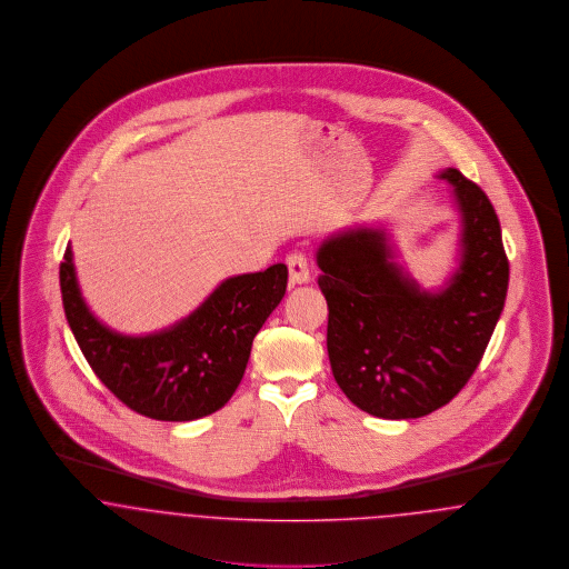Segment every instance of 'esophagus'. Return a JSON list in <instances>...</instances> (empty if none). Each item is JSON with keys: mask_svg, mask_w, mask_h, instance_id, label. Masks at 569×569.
Segmentation results:
<instances>
[{"mask_svg": "<svg viewBox=\"0 0 569 569\" xmlns=\"http://www.w3.org/2000/svg\"><path fill=\"white\" fill-rule=\"evenodd\" d=\"M287 268H289V278L293 284H306L310 282V268H308V259L303 252H291L287 257Z\"/></svg>", "mask_w": 569, "mask_h": 569, "instance_id": "esophagus-1", "label": "esophagus"}]
</instances>
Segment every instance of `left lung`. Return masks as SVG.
<instances>
[{
	"label": "left lung",
	"instance_id": "obj_1",
	"mask_svg": "<svg viewBox=\"0 0 569 569\" xmlns=\"http://www.w3.org/2000/svg\"><path fill=\"white\" fill-rule=\"evenodd\" d=\"M460 216L458 266L428 291L398 263L386 227H358L317 250L336 383L361 411L423 418L465 388L508 296L501 224L478 183L443 169Z\"/></svg>",
	"mask_w": 569,
	"mask_h": 569
}]
</instances>
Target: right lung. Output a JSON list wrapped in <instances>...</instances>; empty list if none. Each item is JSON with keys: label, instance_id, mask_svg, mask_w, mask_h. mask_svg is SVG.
I'll return each instance as SVG.
<instances>
[{"label": "right lung", "instance_id": "add662e5", "mask_svg": "<svg viewBox=\"0 0 569 569\" xmlns=\"http://www.w3.org/2000/svg\"><path fill=\"white\" fill-rule=\"evenodd\" d=\"M287 276L284 263L231 276L178 323L126 336L91 312L68 243L61 301L91 370L126 407L146 418L192 421L222 409L236 393L257 331L284 298Z\"/></svg>", "mask_w": 569, "mask_h": 569}]
</instances>
